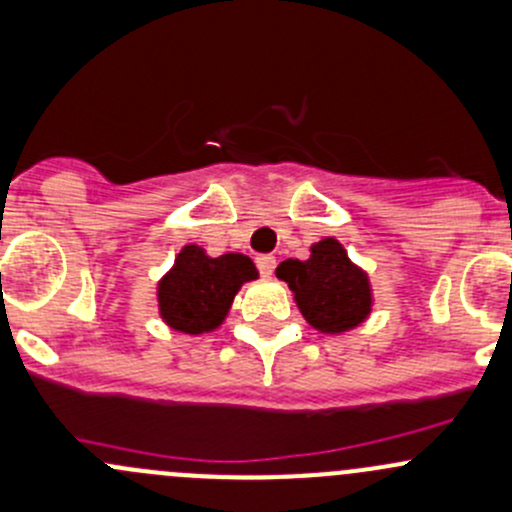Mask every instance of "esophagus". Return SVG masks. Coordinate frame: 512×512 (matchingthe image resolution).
Here are the masks:
<instances>
[{"mask_svg": "<svg viewBox=\"0 0 512 512\" xmlns=\"http://www.w3.org/2000/svg\"><path fill=\"white\" fill-rule=\"evenodd\" d=\"M274 265H277L274 255H260V257H257V270H260V274H265V277H270V274L274 272Z\"/></svg>", "mask_w": 512, "mask_h": 512, "instance_id": "obj_1", "label": "esophagus"}]
</instances>
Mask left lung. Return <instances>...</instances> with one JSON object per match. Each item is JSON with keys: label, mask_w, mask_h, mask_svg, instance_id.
<instances>
[{"label": "left lung", "mask_w": 512, "mask_h": 512, "mask_svg": "<svg viewBox=\"0 0 512 512\" xmlns=\"http://www.w3.org/2000/svg\"><path fill=\"white\" fill-rule=\"evenodd\" d=\"M277 279L289 284L301 316L319 333H346L373 314L368 272L355 265L336 238L314 242L306 260L279 262Z\"/></svg>", "instance_id": "obj_1"}]
</instances>
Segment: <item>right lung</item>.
<instances>
[{
  "mask_svg": "<svg viewBox=\"0 0 512 512\" xmlns=\"http://www.w3.org/2000/svg\"><path fill=\"white\" fill-rule=\"evenodd\" d=\"M257 279L255 262L240 252L211 257L201 245H184L174 267L157 282L159 316L186 336H203L223 326L235 294Z\"/></svg>",
  "mask_w": 512,
  "mask_h": 512,
  "instance_id": "right-lung-1",
  "label": "right lung"
}]
</instances>
